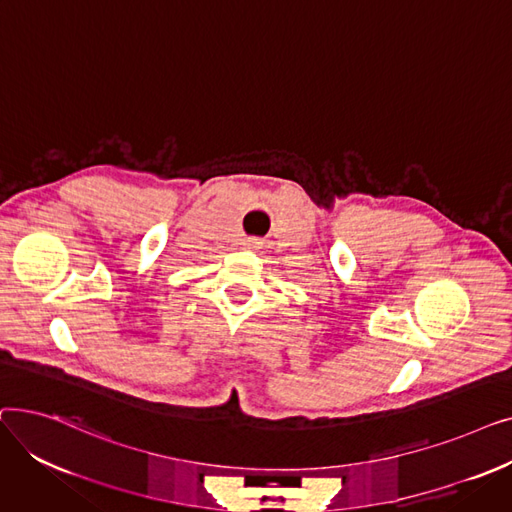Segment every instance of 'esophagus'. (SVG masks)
<instances>
[{"mask_svg":"<svg viewBox=\"0 0 512 512\" xmlns=\"http://www.w3.org/2000/svg\"><path fill=\"white\" fill-rule=\"evenodd\" d=\"M242 245H245L247 249H257L259 247V240L255 236H247L245 240H242Z\"/></svg>","mask_w":512,"mask_h":512,"instance_id":"34e87169","label":"esophagus"}]
</instances>
